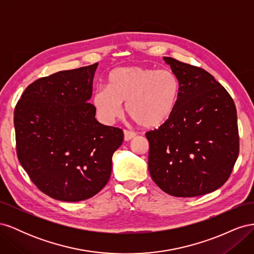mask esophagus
<instances>
[{
    "mask_svg": "<svg viewBox=\"0 0 254 254\" xmlns=\"http://www.w3.org/2000/svg\"><path fill=\"white\" fill-rule=\"evenodd\" d=\"M135 135H136V133L133 132V131H130V130H127V129L124 130V139H125V141H129V140L133 139Z\"/></svg>",
    "mask_w": 254,
    "mask_h": 254,
    "instance_id": "1",
    "label": "esophagus"
}]
</instances>
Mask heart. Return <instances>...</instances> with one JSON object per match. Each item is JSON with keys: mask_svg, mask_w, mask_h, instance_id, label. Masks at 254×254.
Wrapping results in <instances>:
<instances>
[{"mask_svg": "<svg viewBox=\"0 0 254 254\" xmlns=\"http://www.w3.org/2000/svg\"><path fill=\"white\" fill-rule=\"evenodd\" d=\"M180 93L181 83L173 71L130 65L112 71L108 88L99 87L92 102L107 123L121 117L123 103L127 102V112L136 124L155 129L170 120Z\"/></svg>", "mask_w": 254, "mask_h": 254, "instance_id": "heart-1", "label": "heart"}]
</instances>
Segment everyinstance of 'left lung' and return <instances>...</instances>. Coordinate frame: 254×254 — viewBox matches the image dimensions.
Returning <instances> with one entry per match:
<instances>
[{"label":"left lung","instance_id":"1","mask_svg":"<svg viewBox=\"0 0 254 254\" xmlns=\"http://www.w3.org/2000/svg\"><path fill=\"white\" fill-rule=\"evenodd\" d=\"M178 76L181 93L165 124L146 132L148 170L168 195L201 196L219 189L240 152L233 98L203 68L164 57Z\"/></svg>","mask_w":254,"mask_h":254}]
</instances>
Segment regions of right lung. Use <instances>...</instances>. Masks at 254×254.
<instances>
[{
    "instance_id": "1",
    "label": "right lung",
    "mask_w": 254,
    "mask_h": 254,
    "mask_svg": "<svg viewBox=\"0 0 254 254\" xmlns=\"http://www.w3.org/2000/svg\"><path fill=\"white\" fill-rule=\"evenodd\" d=\"M98 64L37 79L14 108L19 162L42 193L66 202L86 200L108 183L123 130L95 119L88 103Z\"/></svg>"
}]
</instances>
